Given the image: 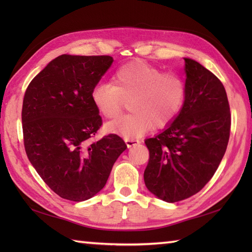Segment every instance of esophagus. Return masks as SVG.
Wrapping results in <instances>:
<instances>
[{
  "instance_id": "1",
  "label": "esophagus",
  "mask_w": 252,
  "mask_h": 252,
  "mask_svg": "<svg viewBox=\"0 0 252 252\" xmlns=\"http://www.w3.org/2000/svg\"><path fill=\"white\" fill-rule=\"evenodd\" d=\"M126 144L127 147H133L138 145V144H141V141L136 140V138H126Z\"/></svg>"
}]
</instances>
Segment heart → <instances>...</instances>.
Masks as SVG:
<instances>
[{"label":"heart","mask_w":252,"mask_h":252,"mask_svg":"<svg viewBox=\"0 0 252 252\" xmlns=\"http://www.w3.org/2000/svg\"><path fill=\"white\" fill-rule=\"evenodd\" d=\"M129 98L132 112L109 122L106 129L125 138H135L153 126L170 125L180 115L186 84L178 73L163 72L145 62H133L117 69L112 83L97 82L91 91L94 107L107 119L119 116L123 100Z\"/></svg>","instance_id":"heart-1"}]
</instances>
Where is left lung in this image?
Wrapping results in <instances>:
<instances>
[{"label":"left lung","mask_w":252,"mask_h":252,"mask_svg":"<svg viewBox=\"0 0 252 252\" xmlns=\"http://www.w3.org/2000/svg\"><path fill=\"white\" fill-rule=\"evenodd\" d=\"M186 98L174 121L147 138L148 164L144 181L148 190L176 202L203 189L225 154L231 111L222 82L190 58H184Z\"/></svg>","instance_id":"8db88e82"}]
</instances>
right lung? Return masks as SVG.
Returning a JSON list of instances; mask_svg holds the SVG:
<instances>
[{"label":"right lung","mask_w":252,"mask_h":252,"mask_svg":"<svg viewBox=\"0 0 252 252\" xmlns=\"http://www.w3.org/2000/svg\"><path fill=\"white\" fill-rule=\"evenodd\" d=\"M112 62L107 55L63 54L26 90L21 111L26 154L41 179L63 199L83 201L97 194L126 148L117 134L92 142L103 122L91 91Z\"/></svg>","instance_id":"obj_1"}]
</instances>
